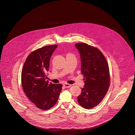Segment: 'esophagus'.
Segmentation results:
<instances>
[{
  "instance_id": "obj_1",
  "label": "esophagus",
  "mask_w": 135,
  "mask_h": 135,
  "mask_svg": "<svg viewBox=\"0 0 135 135\" xmlns=\"http://www.w3.org/2000/svg\"><path fill=\"white\" fill-rule=\"evenodd\" d=\"M63 86L65 87V88H69L71 86V85L70 84H63Z\"/></svg>"
}]
</instances>
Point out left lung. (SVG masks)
Listing matches in <instances>:
<instances>
[{
    "instance_id": "8db88e82",
    "label": "left lung",
    "mask_w": 135,
    "mask_h": 135,
    "mask_svg": "<svg viewBox=\"0 0 135 135\" xmlns=\"http://www.w3.org/2000/svg\"><path fill=\"white\" fill-rule=\"evenodd\" d=\"M81 58V72L84 76V87L78 97L79 104L86 109L98 105L108 91L110 72L108 64L97 48L85 43L75 45Z\"/></svg>"
}]
</instances>
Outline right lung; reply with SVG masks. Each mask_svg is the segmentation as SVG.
Returning <instances> with one entry per match:
<instances>
[{"label": "right lung", "instance_id": "1", "mask_svg": "<svg viewBox=\"0 0 135 135\" xmlns=\"http://www.w3.org/2000/svg\"><path fill=\"white\" fill-rule=\"evenodd\" d=\"M57 45L42 47L26 58L23 65L21 81L26 96L37 108L47 110L56 103L62 85L50 84L47 80L49 61Z\"/></svg>", "mask_w": 135, "mask_h": 135}]
</instances>
